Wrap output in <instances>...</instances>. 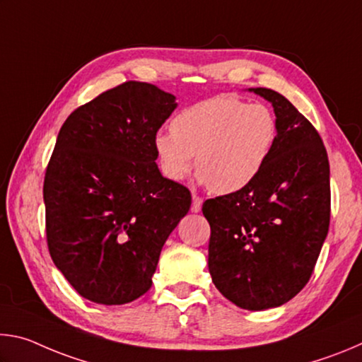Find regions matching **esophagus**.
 I'll use <instances>...</instances> for the list:
<instances>
[{
  "label": "esophagus",
  "instance_id": "1",
  "mask_svg": "<svg viewBox=\"0 0 362 362\" xmlns=\"http://www.w3.org/2000/svg\"><path fill=\"white\" fill-rule=\"evenodd\" d=\"M201 206H203V199L199 198V196L193 194V203H192V212H199L201 211Z\"/></svg>",
  "mask_w": 362,
  "mask_h": 362
}]
</instances>
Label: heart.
Instances as JSON below:
<instances>
[{
    "instance_id": "1",
    "label": "heart",
    "mask_w": 362,
    "mask_h": 362,
    "mask_svg": "<svg viewBox=\"0 0 362 362\" xmlns=\"http://www.w3.org/2000/svg\"><path fill=\"white\" fill-rule=\"evenodd\" d=\"M276 116L262 103L212 97L174 116L169 132L153 140L161 173L180 182L194 166L198 180L217 194L249 187L278 144Z\"/></svg>"
}]
</instances>
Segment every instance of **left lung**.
Segmentation results:
<instances>
[{"mask_svg":"<svg viewBox=\"0 0 362 362\" xmlns=\"http://www.w3.org/2000/svg\"><path fill=\"white\" fill-rule=\"evenodd\" d=\"M249 90L273 105L276 148L249 187L207 199L203 214L212 283L240 308L262 311L289 302L313 273L329 231L330 170L320 134L284 95Z\"/></svg>","mask_w":362,"mask_h":362,"instance_id":"left-lung-1","label":"left lung"}]
</instances>
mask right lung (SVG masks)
Instances as JSON below:
<instances>
[{
	"instance_id": "add662e5",
	"label": "right lung",
	"mask_w": 362,
	"mask_h": 362,
	"mask_svg": "<svg viewBox=\"0 0 362 362\" xmlns=\"http://www.w3.org/2000/svg\"><path fill=\"white\" fill-rule=\"evenodd\" d=\"M177 108L155 84L127 81L60 127L45 187L49 254L79 296L124 305L151 287L159 254L192 206L159 173L153 140Z\"/></svg>"
}]
</instances>
